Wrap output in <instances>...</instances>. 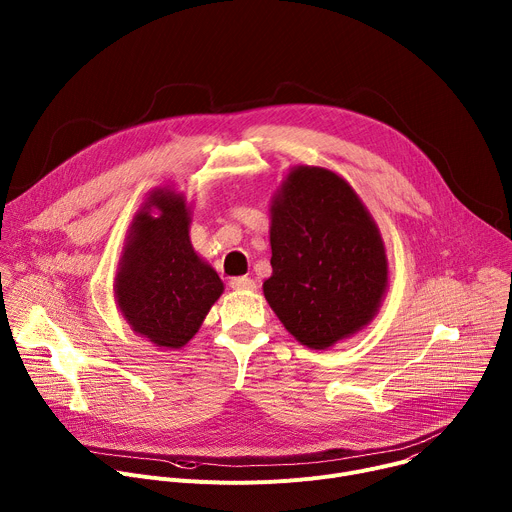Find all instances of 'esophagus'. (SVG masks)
<instances>
[{"label": "esophagus", "mask_w": 512, "mask_h": 512, "mask_svg": "<svg viewBox=\"0 0 512 512\" xmlns=\"http://www.w3.org/2000/svg\"><path fill=\"white\" fill-rule=\"evenodd\" d=\"M231 287L233 289H255V281L251 277H233L231 279Z\"/></svg>", "instance_id": "esophagus-1"}]
</instances>
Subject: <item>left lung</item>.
<instances>
[{"label": "left lung", "instance_id": "obj_1", "mask_svg": "<svg viewBox=\"0 0 512 512\" xmlns=\"http://www.w3.org/2000/svg\"><path fill=\"white\" fill-rule=\"evenodd\" d=\"M271 277L263 294L302 344L324 350L367 326L387 289L377 225L338 174L300 166L271 206Z\"/></svg>", "mask_w": 512, "mask_h": 512}]
</instances>
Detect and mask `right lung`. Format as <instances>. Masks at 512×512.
<instances>
[{"mask_svg": "<svg viewBox=\"0 0 512 512\" xmlns=\"http://www.w3.org/2000/svg\"><path fill=\"white\" fill-rule=\"evenodd\" d=\"M159 210L158 217L151 210ZM184 196L158 190L137 212L115 283L131 328L156 346L180 348L200 328L223 281L192 249Z\"/></svg>", "mask_w": 512, "mask_h": 512, "instance_id": "right-lung-1", "label": "right lung"}]
</instances>
